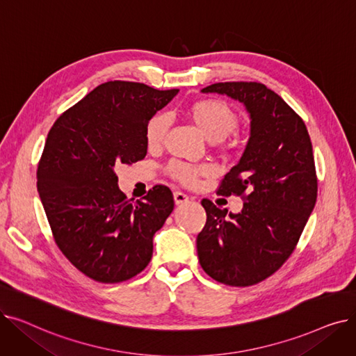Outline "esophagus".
Wrapping results in <instances>:
<instances>
[{"instance_id":"1","label":"esophagus","mask_w":356,"mask_h":356,"mask_svg":"<svg viewBox=\"0 0 356 356\" xmlns=\"http://www.w3.org/2000/svg\"><path fill=\"white\" fill-rule=\"evenodd\" d=\"M173 197H175V203L176 204H183V203H188L189 202V196L184 195L183 192H175L173 193Z\"/></svg>"}]
</instances>
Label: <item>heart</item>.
Segmentation results:
<instances>
[{"mask_svg": "<svg viewBox=\"0 0 356 356\" xmlns=\"http://www.w3.org/2000/svg\"><path fill=\"white\" fill-rule=\"evenodd\" d=\"M188 117L193 125L200 131L202 136L211 143L225 140L238 125V115L235 111L220 99H202L196 101L188 108ZM168 121L164 115H156L145 128V140L148 148L156 149L161 145ZM172 176L183 184H195L199 177L209 176L212 168L208 165H189L175 163L170 167Z\"/></svg>", "mask_w": 356, "mask_h": 356, "instance_id": "1", "label": "heart"}]
</instances>
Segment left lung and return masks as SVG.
Listing matches in <instances>:
<instances>
[{"mask_svg":"<svg viewBox=\"0 0 356 356\" xmlns=\"http://www.w3.org/2000/svg\"><path fill=\"white\" fill-rule=\"evenodd\" d=\"M200 92L244 105L250 138L218 191L223 196L247 192L242 211L228 213L202 200L208 218L196 238L199 263L219 283L252 286L286 263L313 212L312 141L303 120L263 83L220 82Z\"/></svg>","mask_w":356,"mask_h":356,"instance_id":"left-lung-1","label":"left lung"}]
</instances>
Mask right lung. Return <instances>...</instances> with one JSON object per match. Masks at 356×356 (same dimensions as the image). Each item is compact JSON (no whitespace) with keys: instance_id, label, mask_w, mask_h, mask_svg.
Returning <instances> with one entry per match:
<instances>
[{"instance_id":"obj_1","label":"right lung","mask_w":356,"mask_h":356,"mask_svg":"<svg viewBox=\"0 0 356 356\" xmlns=\"http://www.w3.org/2000/svg\"><path fill=\"white\" fill-rule=\"evenodd\" d=\"M179 89L111 81L54 122L37 170V191L56 244L79 271L101 283L141 273L154 234L175 209L172 191L154 186L128 200L115 167L143 160L145 128Z\"/></svg>"}]
</instances>
